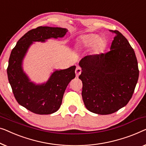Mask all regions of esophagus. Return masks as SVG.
Masks as SVG:
<instances>
[{
    "label": "esophagus",
    "mask_w": 146,
    "mask_h": 146,
    "mask_svg": "<svg viewBox=\"0 0 146 146\" xmlns=\"http://www.w3.org/2000/svg\"><path fill=\"white\" fill-rule=\"evenodd\" d=\"M81 72H82L81 68H80V66H77L75 70V73H76V76H78L81 74Z\"/></svg>",
    "instance_id": "34e87169"
}]
</instances>
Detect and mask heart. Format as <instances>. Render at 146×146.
Returning <instances> with one entry per match:
<instances>
[{"label":"heart","instance_id":"obj_1","mask_svg":"<svg viewBox=\"0 0 146 146\" xmlns=\"http://www.w3.org/2000/svg\"><path fill=\"white\" fill-rule=\"evenodd\" d=\"M80 45L83 48L93 47L95 52H99L105 47L104 40L96 34H88L83 35L80 39Z\"/></svg>","mask_w":146,"mask_h":146}]
</instances>
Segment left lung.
I'll use <instances>...</instances> for the list:
<instances>
[{
  "instance_id": "left-lung-1",
  "label": "left lung",
  "mask_w": 146,
  "mask_h": 146,
  "mask_svg": "<svg viewBox=\"0 0 146 146\" xmlns=\"http://www.w3.org/2000/svg\"><path fill=\"white\" fill-rule=\"evenodd\" d=\"M111 50L86 56L79 63L82 73V96L88 111L99 115L115 113L132 98L139 76L134 50L119 31Z\"/></svg>"
}]
</instances>
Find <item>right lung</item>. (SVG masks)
Returning <instances> with one entry per match:
<instances>
[{
	"instance_id": "right-lung-1",
	"label": "right lung",
	"mask_w": 146,
	"mask_h": 146,
	"mask_svg": "<svg viewBox=\"0 0 146 146\" xmlns=\"http://www.w3.org/2000/svg\"><path fill=\"white\" fill-rule=\"evenodd\" d=\"M66 32L60 27H38L27 31L12 50L7 68L8 81L17 102L33 113L48 115L58 110L67 86L75 78L76 66L56 70L45 84L35 86L23 72L22 59L33 41L62 37Z\"/></svg>"
}]
</instances>
